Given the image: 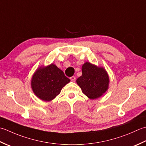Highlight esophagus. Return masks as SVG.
I'll list each match as a JSON object with an SVG mask.
<instances>
[{"mask_svg": "<svg viewBox=\"0 0 146 146\" xmlns=\"http://www.w3.org/2000/svg\"><path fill=\"white\" fill-rule=\"evenodd\" d=\"M70 79L71 80V81H72V82H75V81H76V77H74V76L71 77L70 78Z\"/></svg>", "mask_w": 146, "mask_h": 146, "instance_id": "esophagus-1", "label": "esophagus"}]
</instances>
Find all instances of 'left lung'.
I'll use <instances>...</instances> for the list:
<instances>
[{"label": "left lung", "instance_id": "8db88e82", "mask_svg": "<svg viewBox=\"0 0 146 146\" xmlns=\"http://www.w3.org/2000/svg\"><path fill=\"white\" fill-rule=\"evenodd\" d=\"M76 82L86 96L95 100L108 90L110 78L105 68L86 62L82 66V76Z\"/></svg>", "mask_w": 146, "mask_h": 146}]
</instances>
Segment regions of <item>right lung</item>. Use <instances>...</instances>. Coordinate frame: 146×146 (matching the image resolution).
Instances as JSON below:
<instances>
[{"instance_id":"obj_1","label":"right lung","mask_w":146,"mask_h":146,"mask_svg":"<svg viewBox=\"0 0 146 146\" xmlns=\"http://www.w3.org/2000/svg\"><path fill=\"white\" fill-rule=\"evenodd\" d=\"M70 80L54 64L38 67L32 76L31 87L34 94L44 102H50L60 94Z\"/></svg>"}]
</instances>
